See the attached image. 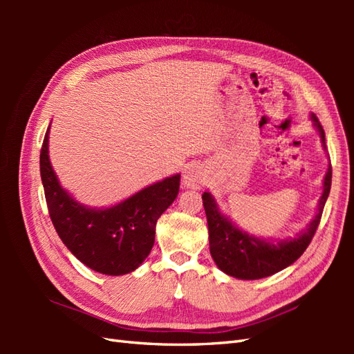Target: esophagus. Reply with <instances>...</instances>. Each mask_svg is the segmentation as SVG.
<instances>
[{"instance_id": "obj_1", "label": "esophagus", "mask_w": 354, "mask_h": 354, "mask_svg": "<svg viewBox=\"0 0 354 354\" xmlns=\"http://www.w3.org/2000/svg\"><path fill=\"white\" fill-rule=\"evenodd\" d=\"M183 183L187 189L198 190V189H201V185L204 184V176H202V171H199L196 165H192V167L185 170Z\"/></svg>"}]
</instances>
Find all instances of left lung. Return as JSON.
Wrapping results in <instances>:
<instances>
[{
  "instance_id": "left-lung-1",
  "label": "left lung",
  "mask_w": 354,
  "mask_h": 354,
  "mask_svg": "<svg viewBox=\"0 0 354 354\" xmlns=\"http://www.w3.org/2000/svg\"><path fill=\"white\" fill-rule=\"evenodd\" d=\"M312 120L321 133L322 145L326 146V133L318 117L313 114ZM330 187H332V164L327 170L324 192H322V196L319 199L318 213L315 216V219L301 234L289 240H283L277 245L237 230L227 217H223L219 213L212 194H202L208 223L209 252H212V257L217 268L223 270L225 274L242 278V280H259V278L280 272L281 269L292 265L293 261L301 257L307 246L310 245L315 232H317L322 209H324L326 201L328 198Z\"/></svg>"
}]
</instances>
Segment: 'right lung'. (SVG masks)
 <instances>
[{
	"instance_id": "right-lung-1",
	"label": "right lung",
	"mask_w": 354,
	"mask_h": 354,
	"mask_svg": "<svg viewBox=\"0 0 354 354\" xmlns=\"http://www.w3.org/2000/svg\"><path fill=\"white\" fill-rule=\"evenodd\" d=\"M48 129L41 147V178L50 219L59 237L84 265L97 272H132L152 250L156 221L178 196L181 175L165 178L115 207L86 208L59 185L48 160Z\"/></svg>"
}]
</instances>
